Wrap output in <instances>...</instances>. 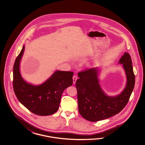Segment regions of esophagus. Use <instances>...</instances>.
Returning <instances> with one entry per match:
<instances>
[{
  "mask_svg": "<svg viewBox=\"0 0 145 145\" xmlns=\"http://www.w3.org/2000/svg\"><path fill=\"white\" fill-rule=\"evenodd\" d=\"M72 78H73V82H74V84L76 83V80H77V76L76 75H74L73 77H72Z\"/></svg>",
  "mask_w": 145,
  "mask_h": 145,
  "instance_id": "obj_1",
  "label": "esophagus"
}]
</instances>
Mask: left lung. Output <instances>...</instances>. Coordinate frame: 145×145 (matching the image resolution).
<instances>
[{"label":"left lung","instance_id":"8db88e82","mask_svg":"<svg viewBox=\"0 0 145 145\" xmlns=\"http://www.w3.org/2000/svg\"><path fill=\"white\" fill-rule=\"evenodd\" d=\"M119 63L123 64L127 83L123 92L116 97H109L103 92L99 84L95 68L78 72L79 79L76 82L78 110L86 120L96 122L111 117L122 111L127 104L135 82L132 59L128 53L124 54Z\"/></svg>","mask_w":145,"mask_h":145}]
</instances>
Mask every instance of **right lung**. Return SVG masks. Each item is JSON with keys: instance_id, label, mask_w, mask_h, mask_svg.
<instances>
[{"instance_id": "1", "label": "right lung", "mask_w": 145, "mask_h": 145, "mask_svg": "<svg viewBox=\"0 0 145 145\" xmlns=\"http://www.w3.org/2000/svg\"><path fill=\"white\" fill-rule=\"evenodd\" d=\"M24 46L13 66V87L17 99L34 114L49 116L58 110L62 93L73 83L72 71H56L42 84L35 86L26 82L20 72V62Z\"/></svg>"}]
</instances>
